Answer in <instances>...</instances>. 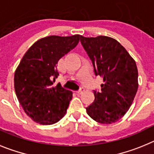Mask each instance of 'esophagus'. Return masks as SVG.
Instances as JSON below:
<instances>
[{"instance_id":"obj_1","label":"esophagus","mask_w":154,"mask_h":154,"mask_svg":"<svg viewBox=\"0 0 154 154\" xmlns=\"http://www.w3.org/2000/svg\"><path fill=\"white\" fill-rule=\"evenodd\" d=\"M84 91H85V89H84V88H81L78 91H77V93L78 94H82Z\"/></svg>"}]
</instances>
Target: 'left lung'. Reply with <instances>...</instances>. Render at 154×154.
<instances>
[{
    "label": "left lung",
    "mask_w": 154,
    "mask_h": 154,
    "mask_svg": "<svg viewBox=\"0 0 154 154\" xmlns=\"http://www.w3.org/2000/svg\"><path fill=\"white\" fill-rule=\"evenodd\" d=\"M81 42L90 57L95 75L103 78L100 91H94V101L87 113L101 124L119 121L132 105L138 89V69L126 49L115 38L99 35Z\"/></svg>",
    "instance_id": "8db88e82"
}]
</instances>
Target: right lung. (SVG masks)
I'll return each instance as SVG.
<instances>
[{"mask_svg":"<svg viewBox=\"0 0 154 154\" xmlns=\"http://www.w3.org/2000/svg\"><path fill=\"white\" fill-rule=\"evenodd\" d=\"M81 35H50L38 40L25 53L14 73V90L25 112L34 122L52 125L66 114L73 93L59 83L57 64L76 47Z\"/></svg>","mask_w":154,"mask_h":154,"instance_id":"right-lung-1","label":"right lung"}]
</instances>
